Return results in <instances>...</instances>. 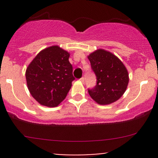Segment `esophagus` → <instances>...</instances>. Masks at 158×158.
I'll use <instances>...</instances> for the list:
<instances>
[{"instance_id":"obj_1","label":"esophagus","mask_w":158,"mask_h":158,"mask_svg":"<svg viewBox=\"0 0 158 158\" xmlns=\"http://www.w3.org/2000/svg\"><path fill=\"white\" fill-rule=\"evenodd\" d=\"M79 80H80L82 82H84V77L80 78V79H79Z\"/></svg>"}]
</instances>
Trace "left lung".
<instances>
[{
  "label": "left lung",
  "mask_w": 158,
  "mask_h": 158,
  "mask_svg": "<svg viewBox=\"0 0 158 158\" xmlns=\"http://www.w3.org/2000/svg\"><path fill=\"white\" fill-rule=\"evenodd\" d=\"M96 76V85L89 89V95L100 105L114 102L122 96L128 84V73L122 62L104 49H98L88 56Z\"/></svg>",
  "instance_id": "8db88e82"
}]
</instances>
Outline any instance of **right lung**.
Listing matches in <instances>:
<instances>
[{"label":"right lung","instance_id":"obj_1","mask_svg":"<svg viewBox=\"0 0 158 158\" xmlns=\"http://www.w3.org/2000/svg\"><path fill=\"white\" fill-rule=\"evenodd\" d=\"M69 57V52L52 46L40 52L28 66V89L42 106L56 107L67 95L75 79Z\"/></svg>","mask_w":158,"mask_h":158}]
</instances>
